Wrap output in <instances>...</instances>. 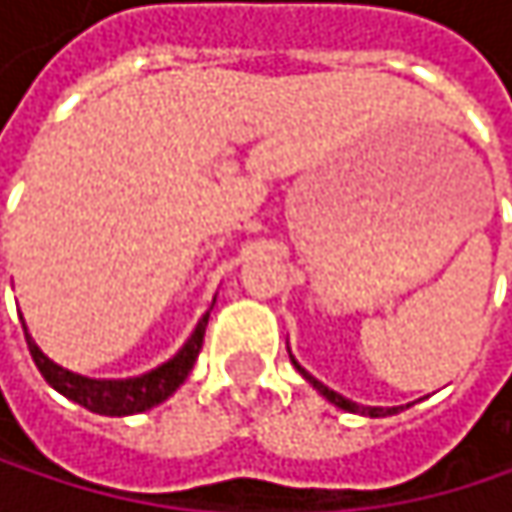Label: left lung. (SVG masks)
Listing matches in <instances>:
<instances>
[{
    "label": "left lung",
    "instance_id": "left-lung-1",
    "mask_svg": "<svg viewBox=\"0 0 512 512\" xmlns=\"http://www.w3.org/2000/svg\"><path fill=\"white\" fill-rule=\"evenodd\" d=\"M287 353H290V350H287ZM290 361H293V367H296V370H299V373H302V376H305V379H308V382H311V385H314V388H317L329 403H335V406H338V409H344V412L370 415V418H385V415H397V412L409 409V406H361V403H353V400H347L344 394H338V391H332L329 385H323L320 379H314V376H311V373H308V370H305V367H302V364H299L293 356H290Z\"/></svg>",
    "mask_w": 512,
    "mask_h": 512
}]
</instances>
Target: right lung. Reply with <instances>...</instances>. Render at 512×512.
I'll use <instances>...</instances> for the list:
<instances>
[{
	"mask_svg": "<svg viewBox=\"0 0 512 512\" xmlns=\"http://www.w3.org/2000/svg\"><path fill=\"white\" fill-rule=\"evenodd\" d=\"M216 302V299H213ZM213 311V308H210ZM210 311L198 320V326L192 329V335L186 338V344L168 358L162 361L159 367L148 370V373H139V376H127V379H94V376H82V373H73L61 364H55L50 356H44V350L35 344V338L29 335L26 329V320H23V332H26V344H29V353L35 358L41 376L50 382L58 394H64L67 400L85 406L88 412H97V415H139V412H148L159 406L162 400H168L183 382L186 376L192 373V364L201 353V344H204V329H207V320H210Z\"/></svg>",
	"mask_w": 512,
	"mask_h": 512,
	"instance_id": "add662e5",
	"label": "right lung"
}]
</instances>
